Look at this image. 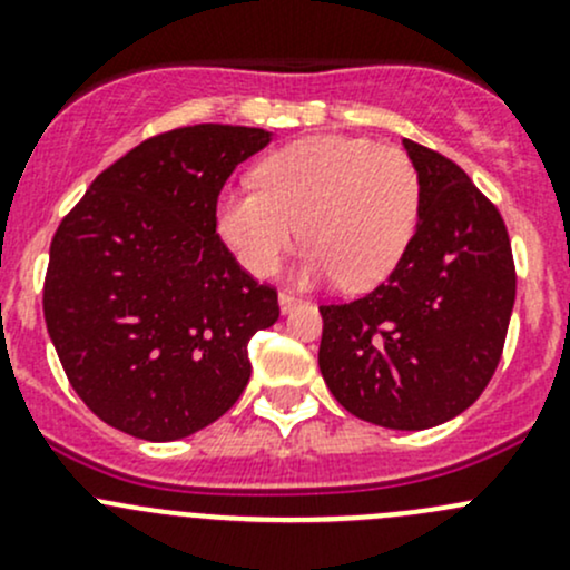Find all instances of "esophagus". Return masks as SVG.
<instances>
[{
	"instance_id": "1",
	"label": "esophagus",
	"mask_w": 570,
	"mask_h": 570,
	"mask_svg": "<svg viewBox=\"0 0 570 570\" xmlns=\"http://www.w3.org/2000/svg\"><path fill=\"white\" fill-rule=\"evenodd\" d=\"M297 303H301V297H295L292 292H281V295H278V306H281V312H284V314H289L292 308L297 306Z\"/></svg>"
}]
</instances>
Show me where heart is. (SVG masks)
<instances>
[{"instance_id":"obj_1","label":"heart","mask_w":570,"mask_h":570,"mask_svg":"<svg viewBox=\"0 0 570 570\" xmlns=\"http://www.w3.org/2000/svg\"><path fill=\"white\" fill-rule=\"evenodd\" d=\"M419 204L422 181L405 151L320 135L269 154L256 168V187L226 189L217 232L253 275L275 273L303 234L308 253L297 275L338 278L361 292L386 281L405 256Z\"/></svg>"}]
</instances>
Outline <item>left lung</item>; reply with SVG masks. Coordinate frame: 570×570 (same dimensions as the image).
Listing matches in <instances>:
<instances>
[{
    "mask_svg": "<svg viewBox=\"0 0 570 570\" xmlns=\"http://www.w3.org/2000/svg\"><path fill=\"white\" fill-rule=\"evenodd\" d=\"M422 181L405 256L370 295L320 306V372L338 405L389 430L463 413L497 372L515 267L497 206L452 159L402 140Z\"/></svg>",
    "mask_w": 570,
    "mask_h": 570,
    "instance_id": "8db88e82",
    "label": "left lung"
}]
</instances>
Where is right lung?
<instances>
[{
  "instance_id": "right-lung-1",
  "label": "right lung",
  "mask_w": 570,
  "mask_h": 570,
  "mask_svg": "<svg viewBox=\"0 0 570 570\" xmlns=\"http://www.w3.org/2000/svg\"><path fill=\"white\" fill-rule=\"evenodd\" d=\"M273 135L198 124L131 148L94 178L49 250L43 317L73 392L109 428L176 441L250 381L248 342L278 295L217 237V195Z\"/></svg>"
}]
</instances>
